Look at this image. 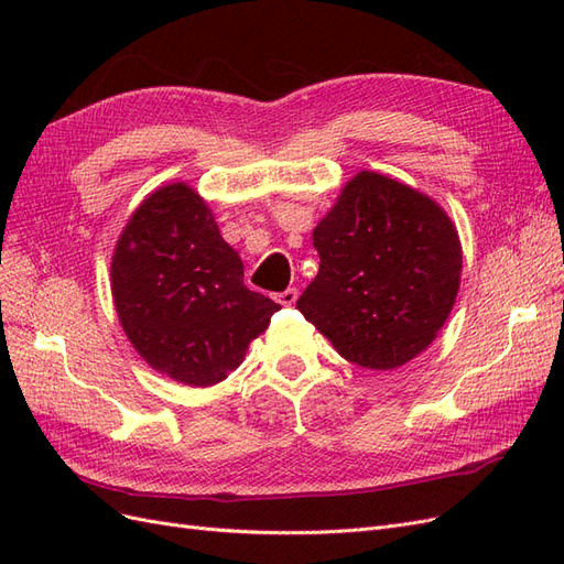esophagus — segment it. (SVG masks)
Segmentation results:
<instances>
[{
    "instance_id": "obj_1",
    "label": "esophagus",
    "mask_w": 564,
    "mask_h": 564,
    "mask_svg": "<svg viewBox=\"0 0 564 564\" xmlns=\"http://www.w3.org/2000/svg\"><path fill=\"white\" fill-rule=\"evenodd\" d=\"M296 299H299V289H294V286H289V289H284V292L275 294V301L282 305H294Z\"/></svg>"
}]
</instances>
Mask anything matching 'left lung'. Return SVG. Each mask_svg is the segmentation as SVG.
<instances>
[{"label": "left lung", "mask_w": 564, "mask_h": 564, "mask_svg": "<svg viewBox=\"0 0 564 564\" xmlns=\"http://www.w3.org/2000/svg\"><path fill=\"white\" fill-rule=\"evenodd\" d=\"M319 270L296 301L340 357L395 369L433 344L460 282V242L442 207L360 172L313 230Z\"/></svg>", "instance_id": "left-lung-1"}]
</instances>
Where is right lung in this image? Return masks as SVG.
Listing matches in <instances>:
<instances>
[{
	"label": "right lung",
	"mask_w": 564,
	"mask_h": 564,
	"mask_svg": "<svg viewBox=\"0 0 564 564\" xmlns=\"http://www.w3.org/2000/svg\"><path fill=\"white\" fill-rule=\"evenodd\" d=\"M112 299L143 360L185 386H214L245 360L280 303L245 286V265L185 183L148 195L115 247Z\"/></svg>",
	"instance_id": "right-lung-1"
}]
</instances>
